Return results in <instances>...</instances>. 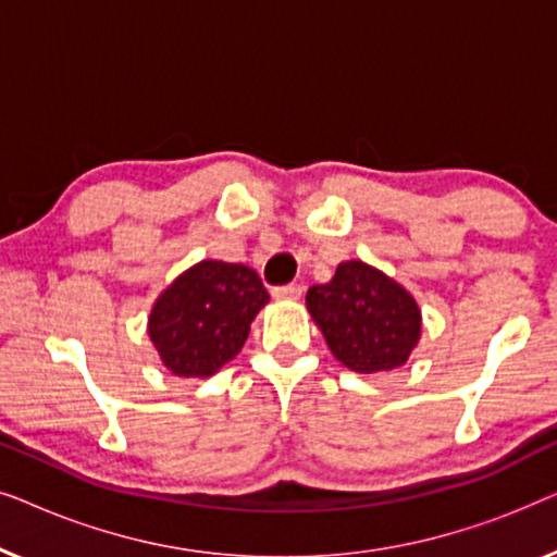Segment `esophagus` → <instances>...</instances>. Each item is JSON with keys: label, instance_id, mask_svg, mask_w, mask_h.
<instances>
[{"label": "esophagus", "instance_id": "1", "mask_svg": "<svg viewBox=\"0 0 557 557\" xmlns=\"http://www.w3.org/2000/svg\"><path fill=\"white\" fill-rule=\"evenodd\" d=\"M273 299H299L301 296V286L299 284H286V286H276L273 288Z\"/></svg>", "mask_w": 557, "mask_h": 557}]
</instances>
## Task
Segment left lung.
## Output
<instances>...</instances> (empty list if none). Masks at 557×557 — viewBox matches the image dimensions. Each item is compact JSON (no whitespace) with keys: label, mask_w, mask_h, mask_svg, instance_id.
Segmentation results:
<instances>
[{"label":"left lung","mask_w":557,"mask_h":557,"mask_svg":"<svg viewBox=\"0 0 557 557\" xmlns=\"http://www.w3.org/2000/svg\"><path fill=\"white\" fill-rule=\"evenodd\" d=\"M307 309L332 355L362 375L406 364L421 339L413 296L362 261L339 263L330 284L311 286Z\"/></svg>","instance_id":"1"}]
</instances>
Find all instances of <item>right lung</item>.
<instances>
[{"label":"right lung","mask_w":557,"mask_h":557,"mask_svg":"<svg viewBox=\"0 0 557 557\" xmlns=\"http://www.w3.org/2000/svg\"><path fill=\"white\" fill-rule=\"evenodd\" d=\"M265 304L269 292L253 269L200 261L154 301L149 337L174 375L210 377L240 352L250 322Z\"/></svg>","instance_id":"right-lung-1"}]
</instances>
